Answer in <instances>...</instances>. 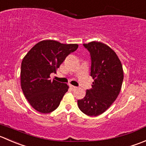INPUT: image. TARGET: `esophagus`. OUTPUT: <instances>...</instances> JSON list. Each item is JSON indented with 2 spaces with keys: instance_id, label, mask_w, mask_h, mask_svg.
Masks as SVG:
<instances>
[{
  "instance_id": "obj_1",
  "label": "esophagus",
  "mask_w": 146,
  "mask_h": 146,
  "mask_svg": "<svg viewBox=\"0 0 146 146\" xmlns=\"http://www.w3.org/2000/svg\"><path fill=\"white\" fill-rule=\"evenodd\" d=\"M70 89H71L72 90H76V88H76V86H72V85H70Z\"/></svg>"
}]
</instances>
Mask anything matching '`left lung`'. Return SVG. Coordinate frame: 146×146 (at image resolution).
I'll list each match as a JSON object with an SVG mask.
<instances>
[{"label": "left lung", "mask_w": 146, "mask_h": 146, "mask_svg": "<svg viewBox=\"0 0 146 146\" xmlns=\"http://www.w3.org/2000/svg\"><path fill=\"white\" fill-rule=\"evenodd\" d=\"M91 57L90 76L94 79L92 88L78 100L79 109L89 116L100 115L113 104L119 95L123 80V70L118 56L105 43H84Z\"/></svg>", "instance_id": "1"}]
</instances>
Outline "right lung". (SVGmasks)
I'll return each mask as SVG.
<instances>
[{"instance_id": "1", "label": "right lung", "mask_w": 146, "mask_h": 146, "mask_svg": "<svg viewBox=\"0 0 146 146\" xmlns=\"http://www.w3.org/2000/svg\"><path fill=\"white\" fill-rule=\"evenodd\" d=\"M78 48V44L44 40L36 43L24 56L21 63V88L35 110L48 113L58 107L69 86L51 80L50 75L56 73L66 58Z\"/></svg>"}]
</instances>
